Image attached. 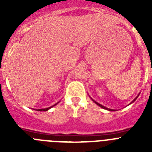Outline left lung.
<instances>
[{
    "label": "left lung",
    "mask_w": 152,
    "mask_h": 152,
    "mask_svg": "<svg viewBox=\"0 0 152 152\" xmlns=\"http://www.w3.org/2000/svg\"><path fill=\"white\" fill-rule=\"evenodd\" d=\"M137 98V97H136ZM136 98H135V100H133V101H135V100H136ZM94 103H96V104H97V105L98 106H100V107H101V108H103V109H106V110H110V111H113V110H110V109H108V108H107V107H103V106H102L101 105V104H100V103H96V101H94Z\"/></svg>",
    "instance_id": "obj_1"
}]
</instances>
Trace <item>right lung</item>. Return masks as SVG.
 Here are the masks:
<instances>
[{
	"instance_id": "right-lung-1",
	"label": "right lung",
	"mask_w": 152,
	"mask_h": 152,
	"mask_svg": "<svg viewBox=\"0 0 152 152\" xmlns=\"http://www.w3.org/2000/svg\"><path fill=\"white\" fill-rule=\"evenodd\" d=\"M56 104H57V103H56ZM56 104H55V105H53V106H52V107H49V108H46V109H39V110H38V111H46V110H49V109H50V108H52V107H54V106H56Z\"/></svg>"
}]
</instances>
